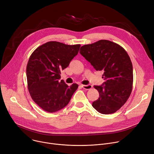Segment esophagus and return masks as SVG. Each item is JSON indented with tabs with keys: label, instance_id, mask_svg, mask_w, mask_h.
<instances>
[{
	"label": "esophagus",
	"instance_id": "34e87169",
	"mask_svg": "<svg viewBox=\"0 0 154 154\" xmlns=\"http://www.w3.org/2000/svg\"><path fill=\"white\" fill-rule=\"evenodd\" d=\"M82 88H83V89L85 90H90L92 88V86L91 85H80Z\"/></svg>",
	"mask_w": 154,
	"mask_h": 154
}]
</instances>
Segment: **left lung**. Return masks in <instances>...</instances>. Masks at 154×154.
Here are the masks:
<instances>
[{
	"label": "left lung",
	"mask_w": 154,
	"mask_h": 154,
	"mask_svg": "<svg viewBox=\"0 0 154 154\" xmlns=\"http://www.w3.org/2000/svg\"><path fill=\"white\" fill-rule=\"evenodd\" d=\"M80 53L96 71L104 72L103 84L94 86L100 97L92 106L103 114L116 112L127 102L133 88V65L128 53L119 44L107 40L84 45Z\"/></svg>",
	"instance_id": "8db88e82"
}]
</instances>
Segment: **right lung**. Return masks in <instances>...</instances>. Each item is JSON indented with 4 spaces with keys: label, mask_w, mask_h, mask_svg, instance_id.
Returning a JSON list of instances; mask_svg holds the SVG:
<instances>
[{
    "label": "right lung",
    "mask_w": 154,
    "mask_h": 154,
    "mask_svg": "<svg viewBox=\"0 0 154 154\" xmlns=\"http://www.w3.org/2000/svg\"><path fill=\"white\" fill-rule=\"evenodd\" d=\"M80 44L69 45L50 41L37 47L31 54L26 67L27 88L32 100L50 113L66 107L78 88L66 84L61 71L78 54Z\"/></svg>",
    "instance_id": "obj_1"
}]
</instances>
